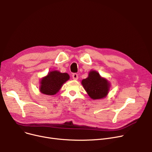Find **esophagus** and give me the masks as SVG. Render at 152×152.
Segmentation results:
<instances>
[{"mask_svg":"<svg viewBox=\"0 0 152 152\" xmlns=\"http://www.w3.org/2000/svg\"><path fill=\"white\" fill-rule=\"evenodd\" d=\"M72 77L74 80H77L78 79V75L77 73H73L72 75Z\"/></svg>","mask_w":152,"mask_h":152,"instance_id":"34e87169","label":"esophagus"}]
</instances>
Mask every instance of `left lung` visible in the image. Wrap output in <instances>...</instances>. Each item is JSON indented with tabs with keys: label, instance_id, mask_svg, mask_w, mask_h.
<instances>
[{
	"label": "left lung",
	"instance_id": "obj_1",
	"mask_svg": "<svg viewBox=\"0 0 152 152\" xmlns=\"http://www.w3.org/2000/svg\"><path fill=\"white\" fill-rule=\"evenodd\" d=\"M82 84L90 97L94 99L105 97L109 90L107 80L101 77L95 71H91L88 77L82 80Z\"/></svg>",
	"mask_w": 152,
	"mask_h": 152
}]
</instances>
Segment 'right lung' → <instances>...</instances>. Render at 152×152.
I'll use <instances>...</instances> for the list:
<instances>
[{"instance_id": "obj_1", "label": "right lung", "mask_w": 152, "mask_h": 152, "mask_svg": "<svg viewBox=\"0 0 152 152\" xmlns=\"http://www.w3.org/2000/svg\"><path fill=\"white\" fill-rule=\"evenodd\" d=\"M69 78L66 73H62L58 71L50 72L42 79L40 92L48 95H55Z\"/></svg>"}]
</instances>
